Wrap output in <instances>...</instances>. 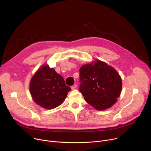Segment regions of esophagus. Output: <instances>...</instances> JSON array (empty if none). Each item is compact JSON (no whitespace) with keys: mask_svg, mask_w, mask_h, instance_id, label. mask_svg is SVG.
<instances>
[{"mask_svg":"<svg viewBox=\"0 0 151 151\" xmlns=\"http://www.w3.org/2000/svg\"><path fill=\"white\" fill-rule=\"evenodd\" d=\"M76 87H77V85L76 84H74V85L71 86V89H72V90H74V89H75L76 88Z\"/></svg>","mask_w":151,"mask_h":151,"instance_id":"1","label":"esophagus"}]
</instances>
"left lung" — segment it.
<instances>
[{
  "mask_svg": "<svg viewBox=\"0 0 151 151\" xmlns=\"http://www.w3.org/2000/svg\"><path fill=\"white\" fill-rule=\"evenodd\" d=\"M80 81L79 91L86 101L100 111L113 105L122 89L121 78L116 70L99 60L80 68Z\"/></svg>",
  "mask_w": 151,
  "mask_h": 151,
  "instance_id": "obj_1",
  "label": "left lung"
}]
</instances>
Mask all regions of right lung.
<instances>
[{
  "instance_id": "obj_1",
  "label": "right lung",
  "mask_w": 151,
  "mask_h": 151,
  "mask_svg": "<svg viewBox=\"0 0 151 151\" xmlns=\"http://www.w3.org/2000/svg\"><path fill=\"white\" fill-rule=\"evenodd\" d=\"M71 88L54 68L43 65L35 73L30 83L34 101L44 108L51 109L60 105Z\"/></svg>"
}]
</instances>
